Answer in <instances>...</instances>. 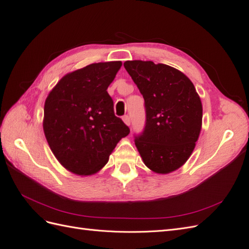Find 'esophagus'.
<instances>
[{"label": "esophagus", "mask_w": 249, "mask_h": 249, "mask_svg": "<svg viewBox=\"0 0 249 249\" xmlns=\"http://www.w3.org/2000/svg\"><path fill=\"white\" fill-rule=\"evenodd\" d=\"M123 120H124V123L126 125H130V124H131V119H130V117L127 116V115H124V116L123 117Z\"/></svg>", "instance_id": "esophagus-1"}]
</instances>
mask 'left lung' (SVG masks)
<instances>
[{
    "label": "left lung",
    "mask_w": 249,
    "mask_h": 249,
    "mask_svg": "<svg viewBox=\"0 0 249 249\" xmlns=\"http://www.w3.org/2000/svg\"><path fill=\"white\" fill-rule=\"evenodd\" d=\"M144 99V131L135 139L143 163L166 175L187 162L199 137L202 105L193 83L166 64L133 60L124 63Z\"/></svg>",
    "instance_id": "8db88e82"
}]
</instances>
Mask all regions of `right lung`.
<instances>
[{"label":"right lung","instance_id":"obj_1","mask_svg":"<svg viewBox=\"0 0 249 249\" xmlns=\"http://www.w3.org/2000/svg\"><path fill=\"white\" fill-rule=\"evenodd\" d=\"M122 61L89 64L69 72L44 103L43 132L59 163L78 176L100 171L130 129L116 117L107 92Z\"/></svg>","mask_w":249,"mask_h":249}]
</instances>
